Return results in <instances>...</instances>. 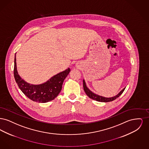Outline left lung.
<instances>
[{
	"instance_id": "left-lung-1",
	"label": "left lung",
	"mask_w": 149,
	"mask_h": 149,
	"mask_svg": "<svg viewBox=\"0 0 149 149\" xmlns=\"http://www.w3.org/2000/svg\"><path fill=\"white\" fill-rule=\"evenodd\" d=\"M83 88H84V92H85L86 94L91 99H93V100H97L98 102H111V101H113L114 100H115L116 99H117L118 97H119L120 96V95L122 94V93L123 92V91H125V88H123L120 92L118 94H117L116 95L114 96L113 97H110V98H107V97H102V96H100L98 94H96L95 93L92 92L86 85V83H85V80H83Z\"/></svg>"
}]
</instances>
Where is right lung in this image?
<instances>
[{
  "label": "right lung",
  "mask_w": 149,
  "mask_h": 149,
  "mask_svg": "<svg viewBox=\"0 0 149 149\" xmlns=\"http://www.w3.org/2000/svg\"><path fill=\"white\" fill-rule=\"evenodd\" d=\"M70 69L59 72L50 78L46 82L38 85L31 84L25 81L19 75L16 64V55L14 57V77L15 80L22 92L29 99L38 103H46L55 99L61 92L65 79Z\"/></svg>",
  "instance_id": "obj_1"
}]
</instances>
